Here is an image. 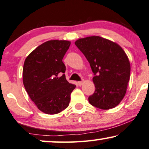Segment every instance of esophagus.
<instances>
[{
  "mask_svg": "<svg viewBox=\"0 0 149 149\" xmlns=\"http://www.w3.org/2000/svg\"><path fill=\"white\" fill-rule=\"evenodd\" d=\"M84 81L82 80V81H81V82H78V84L79 86H82V85L84 84Z\"/></svg>",
  "mask_w": 149,
  "mask_h": 149,
  "instance_id": "obj_1",
  "label": "esophagus"
}]
</instances>
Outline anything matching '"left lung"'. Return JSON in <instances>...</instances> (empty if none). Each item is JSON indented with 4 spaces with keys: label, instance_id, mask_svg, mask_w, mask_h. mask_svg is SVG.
Here are the masks:
<instances>
[{
    "label": "left lung",
    "instance_id": "8db88e82",
    "mask_svg": "<svg viewBox=\"0 0 149 149\" xmlns=\"http://www.w3.org/2000/svg\"><path fill=\"white\" fill-rule=\"evenodd\" d=\"M90 63L95 76V93L88 97L92 106L109 110L124 98L130 78L131 66L127 55L118 43L99 36L75 41Z\"/></svg>",
    "mask_w": 149,
    "mask_h": 149
}]
</instances>
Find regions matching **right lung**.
Segmentation results:
<instances>
[{"label":"right lung","mask_w":149,"mask_h":149,"mask_svg":"<svg viewBox=\"0 0 149 149\" xmlns=\"http://www.w3.org/2000/svg\"><path fill=\"white\" fill-rule=\"evenodd\" d=\"M71 41L50 40L31 52L24 63L23 84L37 108L56 114L69 106L76 85L66 80L62 61Z\"/></svg>","instance_id":"right-lung-1"}]
</instances>
